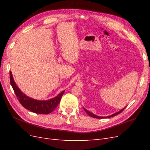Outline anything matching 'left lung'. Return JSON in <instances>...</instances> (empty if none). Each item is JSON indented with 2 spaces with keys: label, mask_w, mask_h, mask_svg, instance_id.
<instances>
[{
  "label": "left lung",
  "mask_w": 150,
  "mask_h": 150,
  "mask_svg": "<svg viewBox=\"0 0 150 150\" xmlns=\"http://www.w3.org/2000/svg\"><path fill=\"white\" fill-rule=\"evenodd\" d=\"M126 108V107H125L123 109H122V110H121L120 111H119L118 112H115V113H114V114H112V115H110V116H106V117H103V116H97V115H94L93 113H92V112H91L90 111H88L87 110H86V109H85L84 108H84V110L86 111V112L87 113V114L89 115V116H91V117H94V118H98V119H103V118H106V117H113V116H116L117 115H118V114H120V113H121L122 111H123Z\"/></svg>",
  "instance_id": "1"
}]
</instances>
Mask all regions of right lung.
Wrapping results in <instances>:
<instances>
[{
  "mask_svg": "<svg viewBox=\"0 0 150 150\" xmlns=\"http://www.w3.org/2000/svg\"><path fill=\"white\" fill-rule=\"evenodd\" d=\"M10 82L17 99H19V101L22 105L27 110L35 113H38V114L46 115L53 111L59 103L62 96L65 91H63L57 96L48 99V100H37V99H34L26 96L21 91L13 80L11 71L10 72Z\"/></svg>",
  "mask_w": 150,
  "mask_h": 150,
  "instance_id": "1",
  "label": "right lung"
}]
</instances>
